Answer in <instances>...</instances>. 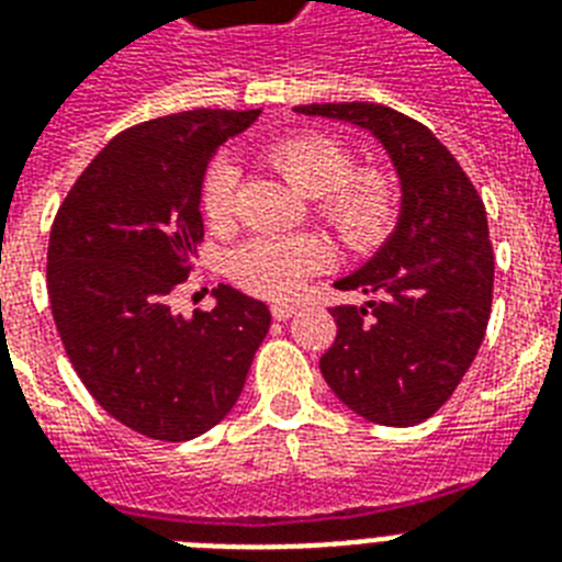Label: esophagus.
Here are the masks:
<instances>
[{
    "mask_svg": "<svg viewBox=\"0 0 562 562\" xmlns=\"http://www.w3.org/2000/svg\"><path fill=\"white\" fill-rule=\"evenodd\" d=\"M271 315L273 321H289L291 315H297V306L294 303H273Z\"/></svg>",
    "mask_w": 562,
    "mask_h": 562,
    "instance_id": "obj_1",
    "label": "esophagus"
}]
</instances>
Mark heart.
I'll list each match as a JSON object with an SVG mask.
<instances>
[{
    "mask_svg": "<svg viewBox=\"0 0 562 562\" xmlns=\"http://www.w3.org/2000/svg\"><path fill=\"white\" fill-rule=\"evenodd\" d=\"M265 160L306 198H317V215L344 245L368 254L387 238L400 215V187L391 171L357 169L350 148L326 134H294L265 148ZM238 169L215 160L201 180V212L212 227L233 218ZM329 262V245L315 233H259L227 254V273L259 297H291L306 277Z\"/></svg>",
    "mask_w": 562,
    "mask_h": 562,
    "instance_id": "obj_1",
    "label": "heart"
}]
</instances>
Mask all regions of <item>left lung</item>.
I'll return each instance as SVG.
<instances>
[{
  "instance_id": "1",
  "label": "left lung",
  "mask_w": 562,
  "mask_h": 562,
  "mask_svg": "<svg viewBox=\"0 0 562 562\" xmlns=\"http://www.w3.org/2000/svg\"><path fill=\"white\" fill-rule=\"evenodd\" d=\"M294 110L370 131L400 175L396 229L335 282L368 303L333 308L338 335L321 373L359 417L417 426L452 396L487 333L496 262L484 203L449 148L405 113L368 101Z\"/></svg>"
}]
</instances>
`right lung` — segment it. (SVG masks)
Returning a JSON list of instances; mask_svg holds the SVG:
<instances>
[{
	"instance_id": "1",
	"label": "right lung",
	"mask_w": 562,
	"mask_h": 562,
	"mask_svg": "<svg viewBox=\"0 0 562 562\" xmlns=\"http://www.w3.org/2000/svg\"><path fill=\"white\" fill-rule=\"evenodd\" d=\"M262 110H187L113 136L75 180L48 236L57 335L92 400L154 440H192L227 417L268 335L262 300L218 285L215 308H171L203 241L212 154Z\"/></svg>"
}]
</instances>
